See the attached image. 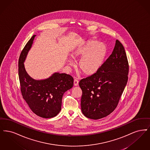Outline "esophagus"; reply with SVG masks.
Instances as JSON below:
<instances>
[{
  "label": "esophagus",
  "instance_id": "34e87169",
  "mask_svg": "<svg viewBox=\"0 0 150 150\" xmlns=\"http://www.w3.org/2000/svg\"><path fill=\"white\" fill-rule=\"evenodd\" d=\"M78 81L77 79H74V85L75 86H78Z\"/></svg>",
  "mask_w": 150,
  "mask_h": 150
}]
</instances>
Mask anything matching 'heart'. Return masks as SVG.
I'll list each match as a JSON object with an SVG mask.
<instances>
[{
	"label": "heart",
	"mask_w": 150,
	"mask_h": 150,
	"mask_svg": "<svg viewBox=\"0 0 150 150\" xmlns=\"http://www.w3.org/2000/svg\"><path fill=\"white\" fill-rule=\"evenodd\" d=\"M106 54L107 48L105 44L90 41L77 48L73 52L72 57L75 59L81 58L78 63L79 69L85 75L91 76L100 69ZM68 63L71 65L73 64L71 60Z\"/></svg>",
	"instance_id": "heart-1"
}]
</instances>
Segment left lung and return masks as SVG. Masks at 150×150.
I'll use <instances>...</instances> for the list:
<instances>
[{
  "instance_id": "obj_1",
  "label": "left lung",
  "mask_w": 150,
  "mask_h": 150,
  "mask_svg": "<svg viewBox=\"0 0 150 150\" xmlns=\"http://www.w3.org/2000/svg\"><path fill=\"white\" fill-rule=\"evenodd\" d=\"M129 65L124 46L117 40L109 57L96 73L81 79V110L85 117L99 119L117 108L128 81Z\"/></svg>"
}]
</instances>
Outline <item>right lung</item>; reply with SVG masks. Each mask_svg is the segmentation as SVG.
Segmentation results:
<instances>
[{
    "label": "right lung",
    "instance_id": "right-lung-1",
    "mask_svg": "<svg viewBox=\"0 0 150 150\" xmlns=\"http://www.w3.org/2000/svg\"><path fill=\"white\" fill-rule=\"evenodd\" d=\"M36 35L26 44L18 60V76L22 95L33 112L44 118L57 116L62 103L65 92L73 86V78L65 73H54L45 79L36 80L26 72L24 62Z\"/></svg>",
    "mask_w": 150,
    "mask_h": 150
}]
</instances>
